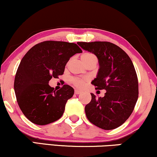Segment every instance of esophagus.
I'll list each match as a JSON object with an SVG mask.
<instances>
[{
  "instance_id": "esophagus-1",
  "label": "esophagus",
  "mask_w": 157,
  "mask_h": 157,
  "mask_svg": "<svg viewBox=\"0 0 157 157\" xmlns=\"http://www.w3.org/2000/svg\"><path fill=\"white\" fill-rule=\"evenodd\" d=\"M81 91L80 90H75V94H79L81 93Z\"/></svg>"
}]
</instances>
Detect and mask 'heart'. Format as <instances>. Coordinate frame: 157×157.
I'll return each mask as SVG.
<instances>
[{"label":"heart","mask_w":157,"mask_h":157,"mask_svg":"<svg viewBox=\"0 0 157 157\" xmlns=\"http://www.w3.org/2000/svg\"><path fill=\"white\" fill-rule=\"evenodd\" d=\"M94 57V56L92 55V54L90 53H84L82 55V61L84 62L86 59H89V58ZM86 79L84 78H73L71 79V82L73 83V84L75 85L76 87L78 88H82L83 86H84V85L86 84Z\"/></svg>","instance_id":"1"}]
</instances>
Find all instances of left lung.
Wrapping results in <instances>:
<instances>
[{
    "instance_id": "1",
    "label": "left lung",
    "mask_w": 157,
    "mask_h": 157,
    "mask_svg": "<svg viewBox=\"0 0 157 157\" xmlns=\"http://www.w3.org/2000/svg\"><path fill=\"white\" fill-rule=\"evenodd\" d=\"M83 49L97 56L100 68L92 82L96 90H105L103 98L92 100L85 106L89 121L102 129L110 130L126 121L138 98V81L133 63L119 46L107 41L78 42Z\"/></svg>"
}]
</instances>
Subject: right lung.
<instances>
[{
	"instance_id": "obj_1",
	"label": "right lung",
	"mask_w": 157,
	"mask_h": 157,
	"mask_svg": "<svg viewBox=\"0 0 157 157\" xmlns=\"http://www.w3.org/2000/svg\"><path fill=\"white\" fill-rule=\"evenodd\" d=\"M82 52L74 43L46 40L25 54L17 71L13 88L21 111L31 122L46 125L63 116L74 90L65 84L55 91L49 82L63 75L70 58Z\"/></svg>"
}]
</instances>
